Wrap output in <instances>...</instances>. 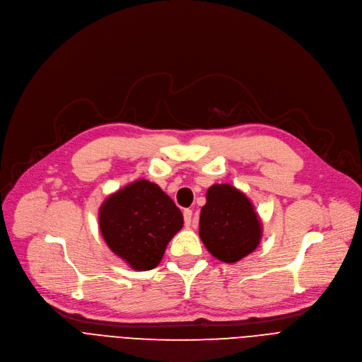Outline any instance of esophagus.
Returning <instances> with one entry per match:
<instances>
[{
  "instance_id": "obj_1",
  "label": "esophagus",
  "mask_w": 362,
  "mask_h": 362,
  "mask_svg": "<svg viewBox=\"0 0 362 362\" xmlns=\"http://www.w3.org/2000/svg\"><path fill=\"white\" fill-rule=\"evenodd\" d=\"M183 220H185V226L189 227L192 223V209H185L183 211Z\"/></svg>"
}]
</instances>
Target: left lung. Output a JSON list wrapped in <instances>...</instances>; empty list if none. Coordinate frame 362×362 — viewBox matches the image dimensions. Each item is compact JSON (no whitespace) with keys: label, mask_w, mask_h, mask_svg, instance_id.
<instances>
[{"label":"left lung","mask_w":362,"mask_h":362,"mask_svg":"<svg viewBox=\"0 0 362 362\" xmlns=\"http://www.w3.org/2000/svg\"><path fill=\"white\" fill-rule=\"evenodd\" d=\"M199 237L214 257L235 263L257 249L262 221L242 190L216 183L206 190V204L199 216Z\"/></svg>","instance_id":"8db88e82"}]
</instances>
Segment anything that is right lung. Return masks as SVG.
<instances>
[{"label": "right lung", "instance_id": "obj_1", "mask_svg": "<svg viewBox=\"0 0 362 362\" xmlns=\"http://www.w3.org/2000/svg\"><path fill=\"white\" fill-rule=\"evenodd\" d=\"M99 227L109 249L129 268L150 271L183 227V215L158 185L139 179L103 201Z\"/></svg>", "mask_w": 362, "mask_h": 362}]
</instances>
